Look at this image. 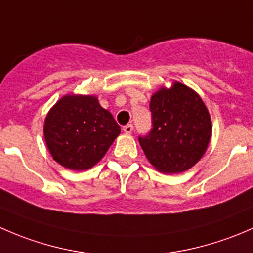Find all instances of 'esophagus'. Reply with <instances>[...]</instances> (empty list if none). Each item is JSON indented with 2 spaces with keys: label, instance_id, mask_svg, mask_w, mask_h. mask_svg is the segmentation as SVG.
<instances>
[{
  "label": "esophagus",
  "instance_id": "obj_1",
  "mask_svg": "<svg viewBox=\"0 0 253 253\" xmlns=\"http://www.w3.org/2000/svg\"><path fill=\"white\" fill-rule=\"evenodd\" d=\"M124 132L126 134H129V133H132V131H133V125L132 124H128V125H126V126H124Z\"/></svg>",
  "mask_w": 253,
  "mask_h": 253
}]
</instances>
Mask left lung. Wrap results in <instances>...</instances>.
I'll use <instances>...</instances> for the list:
<instances>
[{
	"instance_id": "obj_1",
	"label": "left lung",
	"mask_w": 253,
	"mask_h": 253,
	"mask_svg": "<svg viewBox=\"0 0 253 253\" xmlns=\"http://www.w3.org/2000/svg\"><path fill=\"white\" fill-rule=\"evenodd\" d=\"M152 129L138 141L155 169L177 174L192 168L205 154L211 134L209 112L192 89L175 82L150 99Z\"/></svg>"
}]
</instances>
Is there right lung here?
<instances>
[{
    "label": "right lung",
    "mask_w": 253,
    "mask_h": 253,
    "mask_svg": "<svg viewBox=\"0 0 253 253\" xmlns=\"http://www.w3.org/2000/svg\"><path fill=\"white\" fill-rule=\"evenodd\" d=\"M121 132L95 96L66 95L45 119L44 134L53 159L71 170H86L105 155Z\"/></svg>",
    "instance_id": "1"
}]
</instances>
